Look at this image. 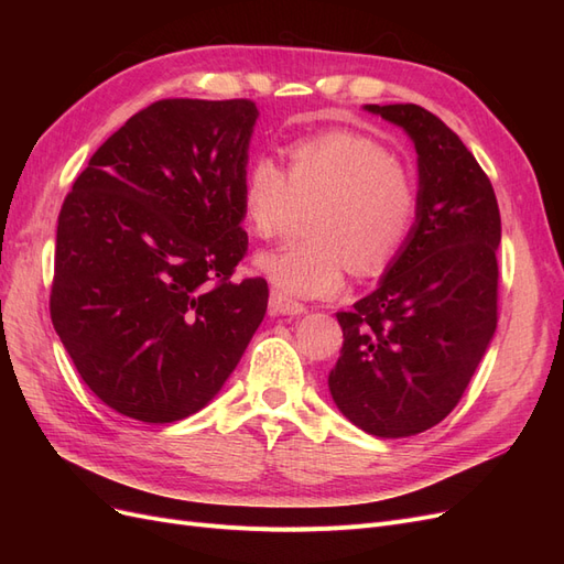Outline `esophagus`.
<instances>
[{"mask_svg": "<svg viewBox=\"0 0 564 564\" xmlns=\"http://www.w3.org/2000/svg\"><path fill=\"white\" fill-rule=\"evenodd\" d=\"M305 305L280 294L278 289L270 294V315H303Z\"/></svg>", "mask_w": 564, "mask_h": 564, "instance_id": "1", "label": "esophagus"}]
</instances>
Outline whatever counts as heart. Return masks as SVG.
<instances>
[{
	"label": "heart",
	"mask_w": 564,
	"mask_h": 564,
	"mask_svg": "<svg viewBox=\"0 0 564 564\" xmlns=\"http://www.w3.org/2000/svg\"><path fill=\"white\" fill-rule=\"evenodd\" d=\"M286 169L270 158L249 162L240 207L251 235L268 240L294 204H313L308 240L261 251L253 268L289 299H327L346 268L381 275L412 237L419 191L398 158L355 131H324L286 145Z\"/></svg>",
	"instance_id": "b5f03b06"
}]
</instances>
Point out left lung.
Returning a JSON list of instances; mask_svg holds the SVG:
<instances>
[{"instance_id": "obj_1", "label": "left lung", "mask_w": 564, "mask_h": 564, "mask_svg": "<svg viewBox=\"0 0 564 564\" xmlns=\"http://www.w3.org/2000/svg\"><path fill=\"white\" fill-rule=\"evenodd\" d=\"M365 110L412 139L419 216L379 286L336 313L344 348L329 392L365 433L409 437L458 404L497 332L501 216L487 174L440 117L414 104Z\"/></svg>"}]
</instances>
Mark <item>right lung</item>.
Returning a JSON list of instances; mask_svg holds the SVG:
<instances>
[{
    "instance_id": "add662e5",
    "label": "right lung",
    "mask_w": 564,
    "mask_h": 564,
    "mask_svg": "<svg viewBox=\"0 0 564 564\" xmlns=\"http://www.w3.org/2000/svg\"><path fill=\"white\" fill-rule=\"evenodd\" d=\"M259 110L166 98L100 145L65 197L51 322L100 402L143 423L207 406L268 308L240 191Z\"/></svg>"
}]
</instances>
